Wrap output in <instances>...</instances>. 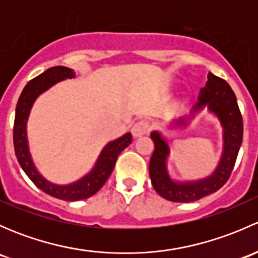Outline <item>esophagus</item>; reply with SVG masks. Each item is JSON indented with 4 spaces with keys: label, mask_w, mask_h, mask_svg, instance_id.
Here are the masks:
<instances>
[{
    "label": "esophagus",
    "mask_w": 258,
    "mask_h": 258,
    "mask_svg": "<svg viewBox=\"0 0 258 258\" xmlns=\"http://www.w3.org/2000/svg\"><path fill=\"white\" fill-rule=\"evenodd\" d=\"M131 131H132V135H134V137L144 136V135H146L148 131H150V123H148L147 121H145V119L137 121L136 123L132 126Z\"/></svg>",
    "instance_id": "obj_1"
}]
</instances>
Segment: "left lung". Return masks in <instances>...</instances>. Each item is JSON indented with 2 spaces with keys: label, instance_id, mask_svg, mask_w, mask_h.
Masks as SVG:
<instances>
[{
  "label": "left lung",
  "instance_id": "left-lung-1",
  "mask_svg": "<svg viewBox=\"0 0 258 258\" xmlns=\"http://www.w3.org/2000/svg\"><path fill=\"white\" fill-rule=\"evenodd\" d=\"M206 106L207 110L220 119L223 130L222 156L212 175L197 181H173L168 175L166 163L170 155V146L160 132L151 134V139L155 144V151L150 160L151 183L155 191L168 201L194 202L209 196L227 182L233 170L243 137V122L235 93L225 80L209 72L206 85L200 91L199 101L192 107L191 116L176 119L173 124L186 126L187 119L204 110Z\"/></svg>",
  "mask_w": 258,
  "mask_h": 258
}]
</instances>
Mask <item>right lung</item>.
Wrapping results in <instances>:
<instances>
[{
	"label": "right lung",
	"instance_id": "1",
	"mask_svg": "<svg viewBox=\"0 0 258 258\" xmlns=\"http://www.w3.org/2000/svg\"><path fill=\"white\" fill-rule=\"evenodd\" d=\"M74 70L63 66L51 67L46 70L40 76L31 80L23 88L16 106V114H15L14 124V146L15 153L20 166L25 171L28 178L36 184L45 194L54 199L63 200V201H79L93 196L101 187L105 184L107 178L110 177L113 171L114 163L119 153L132 142V135L127 132L119 139L108 142L98 156L95 166L90 173L83 176L79 181L70 184H56L52 183L43 177L36 168L32 158H31L30 150H28L27 141V119L30 116L31 108L36 98L47 91L49 87L56 85L57 82L66 79H74Z\"/></svg>",
	"mask_w": 258,
	"mask_h": 258
}]
</instances>
